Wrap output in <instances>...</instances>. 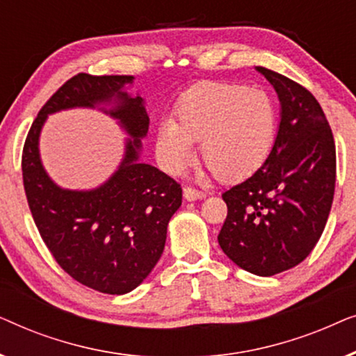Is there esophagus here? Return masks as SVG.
I'll return each instance as SVG.
<instances>
[{
  "label": "esophagus",
  "instance_id": "1",
  "mask_svg": "<svg viewBox=\"0 0 356 356\" xmlns=\"http://www.w3.org/2000/svg\"><path fill=\"white\" fill-rule=\"evenodd\" d=\"M183 194H184V199H186V201H197V199L206 197V193L199 191V189H196V188H189V186L183 189Z\"/></svg>",
  "mask_w": 356,
  "mask_h": 356
}]
</instances>
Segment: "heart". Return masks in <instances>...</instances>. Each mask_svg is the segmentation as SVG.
Instances as JSON below:
<instances>
[{"instance_id":"obj_1","label":"heart","mask_w":356,"mask_h":356,"mask_svg":"<svg viewBox=\"0 0 356 356\" xmlns=\"http://www.w3.org/2000/svg\"><path fill=\"white\" fill-rule=\"evenodd\" d=\"M277 134V110L266 90L232 82H201L177 105V121L159 124L155 149L168 173H181L201 140V159L223 181L256 172Z\"/></svg>"}]
</instances>
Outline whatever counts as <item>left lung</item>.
I'll return each mask as SVG.
<instances>
[{"label": "left lung", "mask_w": 356, "mask_h": 356, "mask_svg": "<svg viewBox=\"0 0 356 356\" xmlns=\"http://www.w3.org/2000/svg\"><path fill=\"white\" fill-rule=\"evenodd\" d=\"M256 70L279 95L280 124L262 167L222 194L228 213L218 245L238 267L270 277L305 261L323 235L335 189V144L309 90Z\"/></svg>", "instance_id": "1"}]
</instances>
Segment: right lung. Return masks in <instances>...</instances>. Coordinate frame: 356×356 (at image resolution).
Segmentation results:
<instances>
[{
    "label": "right lung",
    "instance_id": "add662e5",
    "mask_svg": "<svg viewBox=\"0 0 356 356\" xmlns=\"http://www.w3.org/2000/svg\"><path fill=\"white\" fill-rule=\"evenodd\" d=\"M134 76L77 74L38 111L22 152L29 207L42 240L61 269L102 293L124 295L144 282L162 256L170 218L181 206V186L139 162L149 116L144 99L124 86ZM102 104H111L105 109ZM119 120L130 138L120 167L99 188L65 190L42 168L38 139L46 116L70 108H96Z\"/></svg>",
    "mask_w": 356,
    "mask_h": 356
}]
</instances>
